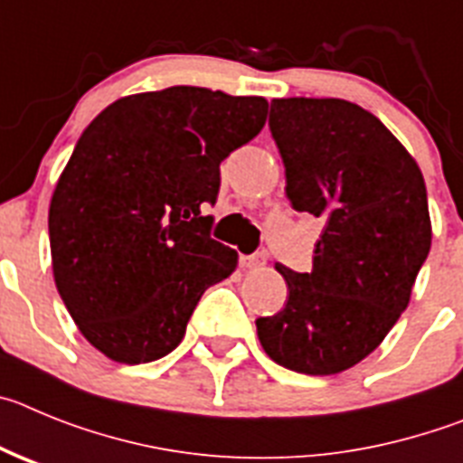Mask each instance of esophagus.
<instances>
[{
  "label": "esophagus",
  "mask_w": 463,
  "mask_h": 463,
  "mask_svg": "<svg viewBox=\"0 0 463 463\" xmlns=\"http://www.w3.org/2000/svg\"><path fill=\"white\" fill-rule=\"evenodd\" d=\"M265 262H268V253H262V251H256V253H251V256L240 258V265L244 269H260Z\"/></svg>",
  "instance_id": "esophagus-1"
}]
</instances>
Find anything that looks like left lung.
I'll return each mask as SVG.
<instances>
[{
    "instance_id": "obj_1",
    "label": "left lung",
    "mask_w": 463,
    "mask_h": 463,
    "mask_svg": "<svg viewBox=\"0 0 463 463\" xmlns=\"http://www.w3.org/2000/svg\"><path fill=\"white\" fill-rule=\"evenodd\" d=\"M269 131L298 212L325 222L311 272L277 262L279 314L256 320L277 364L330 376L364 360L406 311L431 249L422 173L385 124L344 99H274Z\"/></svg>"
}]
</instances>
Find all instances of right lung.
I'll return each mask as SVG.
<instances>
[{
    "label": "right lung",
    "instance_id": "right-lung-1",
    "mask_svg": "<svg viewBox=\"0 0 463 463\" xmlns=\"http://www.w3.org/2000/svg\"><path fill=\"white\" fill-rule=\"evenodd\" d=\"M262 97L168 87L124 97L82 131L50 201L52 274L71 318L124 364L168 355L235 249L212 240L222 161L256 138Z\"/></svg>",
    "mask_w": 463,
    "mask_h": 463
}]
</instances>
